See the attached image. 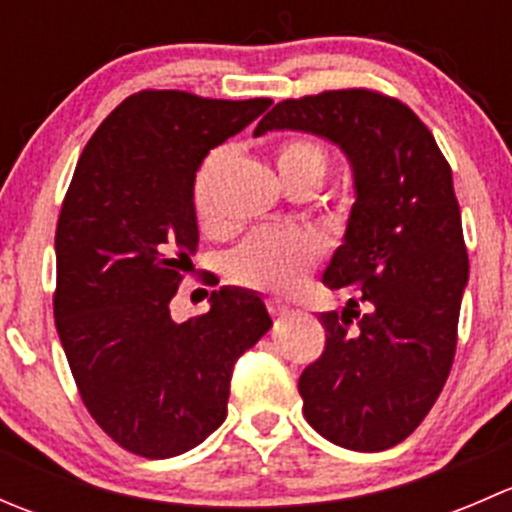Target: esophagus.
<instances>
[{
  "mask_svg": "<svg viewBox=\"0 0 512 512\" xmlns=\"http://www.w3.org/2000/svg\"><path fill=\"white\" fill-rule=\"evenodd\" d=\"M267 312H270L272 317H282V314L289 312V304L282 302V299H267Z\"/></svg>",
  "mask_w": 512,
  "mask_h": 512,
  "instance_id": "obj_1",
  "label": "esophagus"
}]
</instances>
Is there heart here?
Returning a JSON list of instances; mask_svg holds the SVG:
<instances>
[{
	"label": "heart",
	"mask_w": 512,
	"mask_h": 512,
	"mask_svg": "<svg viewBox=\"0 0 512 512\" xmlns=\"http://www.w3.org/2000/svg\"><path fill=\"white\" fill-rule=\"evenodd\" d=\"M232 153L218 148L200 163L193 178V210L198 225L210 235L227 230V218L220 208V183L230 168ZM327 151L322 143L307 136H289L277 146L275 168L282 183L294 188L299 183H322L327 173ZM319 240L309 232L257 230L227 255L225 275L235 285L260 292L285 294L297 289L319 260Z\"/></svg>",
	"instance_id": "heart-1"
}]
</instances>
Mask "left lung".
I'll list each match as a JSON object with an SVG mask.
<instances>
[{"instance_id":"obj_1","label":"left lung","mask_w":512,"mask_h":512,"mask_svg":"<svg viewBox=\"0 0 512 512\" xmlns=\"http://www.w3.org/2000/svg\"><path fill=\"white\" fill-rule=\"evenodd\" d=\"M267 131L322 136L352 165L356 200L324 270V285L352 299L319 314L327 344L299 394L327 441L386 451L426 418L456 354L468 252L451 165L406 103L369 89L287 98L255 136Z\"/></svg>"}]
</instances>
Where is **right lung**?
<instances>
[{
  "mask_svg": "<svg viewBox=\"0 0 512 512\" xmlns=\"http://www.w3.org/2000/svg\"><path fill=\"white\" fill-rule=\"evenodd\" d=\"M270 103L138 91L76 163L56 225V332L89 414L136 456L203 443L227 416L232 366L272 327L240 287L215 289L208 314L170 317L198 247L195 173Z\"/></svg>",
  "mask_w": 512,
  "mask_h": 512,
  "instance_id": "add662e5",
  "label": "right lung"
}]
</instances>
